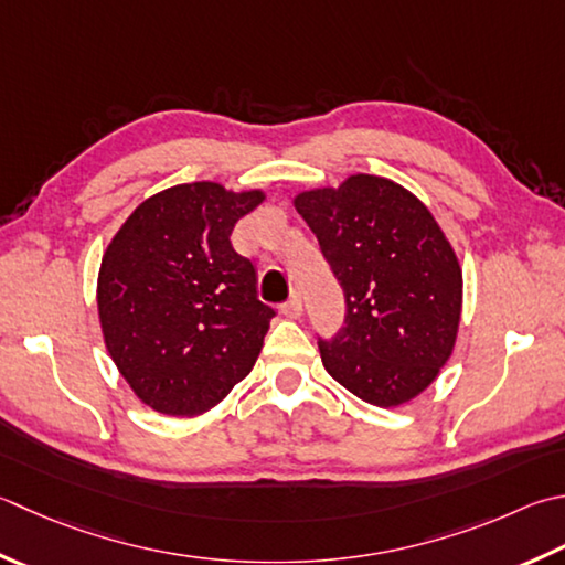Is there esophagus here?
Returning a JSON list of instances; mask_svg holds the SVG:
<instances>
[{
	"label": "esophagus",
	"mask_w": 565,
	"mask_h": 565,
	"mask_svg": "<svg viewBox=\"0 0 565 565\" xmlns=\"http://www.w3.org/2000/svg\"><path fill=\"white\" fill-rule=\"evenodd\" d=\"M281 313L286 316V318H301V313H303V303H301V296L298 294H294L289 301H286L284 306H281Z\"/></svg>",
	"instance_id": "34e87169"
}]
</instances>
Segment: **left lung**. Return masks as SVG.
<instances>
[{
	"label": "left lung",
	"instance_id": "8db88e82",
	"mask_svg": "<svg viewBox=\"0 0 565 565\" xmlns=\"http://www.w3.org/2000/svg\"><path fill=\"white\" fill-rule=\"evenodd\" d=\"M345 294V326L318 340L330 377L362 402H412L452 355L462 271L444 230L418 198L382 175L294 198Z\"/></svg>",
	"mask_w": 565,
	"mask_h": 565
}]
</instances>
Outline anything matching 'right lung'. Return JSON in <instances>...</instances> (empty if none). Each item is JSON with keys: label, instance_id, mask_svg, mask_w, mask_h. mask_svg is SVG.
I'll return each mask as SVG.
<instances>
[{"label": "right lung", "instance_id": "1", "mask_svg": "<svg viewBox=\"0 0 565 565\" xmlns=\"http://www.w3.org/2000/svg\"><path fill=\"white\" fill-rule=\"evenodd\" d=\"M264 198L215 181L166 188L107 245L97 274L105 348L153 412L205 414L257 362L274 308L230 235Z\"/></svg>", "mask_w": 565, "mask_h": 565}]
</instances>
